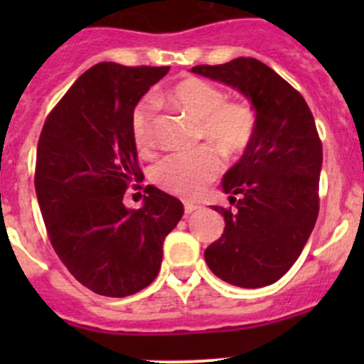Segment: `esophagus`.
<instances>
[{
    "mask_svg": "<svg viewBox=\"0 0 364 364\" xmlns=\"http://www.w3.org/2000/svg\"><path fill=\"white\" fill-rule=\"evenodd\" d=\"M197 209H200L199 204H193V203H185V213L186 215H192L193 211H197Z\"/></svg>",
    "mask_w": 364,
    "mask_h": 364,
    "instance_id": "esophagus-1",
    "label": "esophagus"
}]
</instances>
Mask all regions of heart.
<instances>
[{
	"instance_id": "obj_1",
	"label": "heart",
	"mask_w": 364,
	"mask_h": 364,
	"mask_svg": "<svg viewBox=\"0 0 364 364\" xmlns=\"http://www.w3.org/2000/svg\"><path fill=\"white\" fill-rule=\"evenodd\" d=\"M167 100L199 121L197 137L218 146L225 155H240L252 142L257 116L248 102H227L225 93L197 77L181 80L167 93ZM135 148L149 153L155 148V102L144 98L132 112ZM222 171V159L211 146L190 153H174L153 167L151 179L167 192L197 199Z\"/></svg>"
}]
</instances>
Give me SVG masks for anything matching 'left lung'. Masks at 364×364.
<instances>
[{"label": "left lung", "mask_w": 364, "mask_h": 364, "mask_svg": "<svg viewBox=\"0 0 364 364\" xmlns=\"http://www.w3.org/2000/svg\"><path fill=\"white\" fill-rule=\"evenodd\" d=\"M190 72L243 93L257 116L252 142L223 176L234 208L213 205L225 229L204 259L227 284L266 287L291 269L317 222L322 142L314 116L294 87L255 58Z\"/></svg>", "instance_id": "left-lung-1"}]
</instances>
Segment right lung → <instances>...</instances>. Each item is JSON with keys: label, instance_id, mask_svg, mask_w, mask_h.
Returning a JSON list of instances; mask_svg holds the SVG:
<instances>
[{"label": "right lung", "instance_id": "right-lung-1", "mask_svg": "<svg viewBox=\"0 0 364 364\" xmlns=\"http://www.w3.org/2000/svg\"><path fill=\"white\" fill-rule=\"evenodd\" d=\"M168 67L98 63L53 109L36 148L35 190L54 252L84 287L124 297L160 271L164 240L183 204L148 185L144 203L123 196L142 178L132 137V112Z\"/></svg>", "mask_w": 364, "mask_h": 364}]
</instances>
